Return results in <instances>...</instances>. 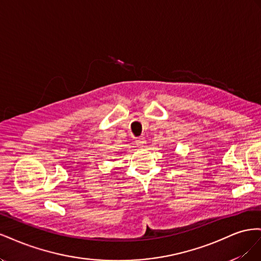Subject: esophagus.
Masks as SVG:
<instances>
[{
  "label": "esophagus",
  "mask_w": 261,
  "mask_h": 261,
  "mask_svg": "<svg viewBox=\"0 0 261 261\" xmlns=\"http://www.w3.org/2000/svg\"><path fill=\"white\" fill-rule=\"evenodd\" d=\"M136 145L138 146V147H145V145H146V139H145V137H139V138H137L136 139Z\"/></svg>",
  "instance_id": "1"
}]
</instances>
